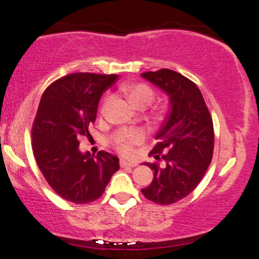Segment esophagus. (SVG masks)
<instances>
[{"instance_id":"34e87169","label":"esophagus","mask_w":259,"mask_h":259,"mask_svg":"<svg viewBox=\"0 0 259 259\" xmlns=\"http://www.w3.org/2000/svg\"><path fill=\"white\" fill-rule=\"evenodd\" d=\"M120 166L121 167H135L136 163H134V162H127L125 160H120Z\"/></svg>"}]
</instances>
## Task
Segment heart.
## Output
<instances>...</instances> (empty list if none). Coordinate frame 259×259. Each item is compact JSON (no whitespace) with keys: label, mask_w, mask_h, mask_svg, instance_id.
Returning a JSON list of instances; mask_svg holds the SVG:
<instances>
[{"label":"heart","mask_w":259,"mask_h":259,"mask_svg":"<svg viewBox=\"0 0 259 259\" xmlns=\"http://www.w3.org/2000/svg\"><path fill=\"white\" fill-rule=\"evenodd\" d=\"M124 92L126 93L132 103L138 108H145L149 104L152 103L153 98H155V92L152 88L145 83H132L127 84L124 88ZM108 103V98H104L103 103L101 106V113L103 114L106 110ZM144 140V133L140 130H135V132L125 133L120 138L115 140V146L123 155L132 157L135 155V146Z\"/></svg>","instance_id":"b5f03b06"}]
</instances>
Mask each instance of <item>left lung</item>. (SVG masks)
<instances>
[{"label": "left lung", "mask_w": 259, "mask_h": 259, "mask_svg": "<svg viewBox=\"0 0 259 259\" xmlns=\"http://www.w3.org/2000/svg\"><path fill=\"white\" fill-rule=\"evenodd\" d=\"M141 76L167 93L171 106L150 152L164 160V166L145 162L153 180L141 193L153 203L169 205L190 194L208 169L214 150L212 119L200 90L183 75L161 69Z\"/></svg>", "instance_id": "obj_1"}]
</instances>
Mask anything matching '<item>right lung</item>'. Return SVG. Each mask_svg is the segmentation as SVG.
<instances>
[{"mask_svg":"<svg viewBox=\"0 0 259 259\" xmlns=\"http://www.w3.org/2000/svg\"><path fill=\"white\" fill-rule=\"evenodd\" d=\"M118 75L71 73L56 79L42 93L34 119L32 138L36 163L56 194L75 204L102 197L119 169V158L99 151H79V139L91 136L99 99Z\"/></svg>","mask_w":259,"mask_h":259,"instance_id":"right-lung-1","label":"right lung"}]
</instances>
